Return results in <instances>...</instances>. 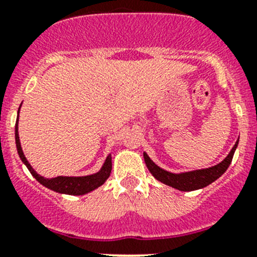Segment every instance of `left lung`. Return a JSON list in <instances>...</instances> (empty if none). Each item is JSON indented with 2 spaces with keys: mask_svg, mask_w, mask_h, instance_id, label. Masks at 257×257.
<instances>
[{
  "mask_svg": "<svg viewBox=\"0 0 257 257\" xmlns=\"http://www.w3.org/2000/svg\"><path fill=\"white\" fill-rule=\"evenodd\" d=\"M237 146H238V140L234 143V146L232 147L231 152L227 155V157L222 162L215 165V166L208 167V169L180 172V174H174V172L166 171V170L157 166L146 152H143V157H145L146 166L148 167V170H150V172L153 175L156 180L161 181L165 185L177 189L180 191H193L198 190V189H203L209 185V184L214 183L215 180L219 179L226 172V170L231 165Z\"/></svg>",
  "mask_w": 257,
  "mask_h": 257,
  "instance_id": "obj_1",
  "label": "left lung"
}]
</instances>
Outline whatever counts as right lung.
<instances>
[{
    "label": "right lung",
    "mask_w": 257,
    "mask_h": 257,
    "mask_svg": "<svg viewBox=\"0 0 257 257\" xmlns=\"http://www.w3.org/2000/svg\"><path fill=\"white\" fill-rule=\"evenodd\" d=\"M20 107H19L18 119H16L15 125L16 148H18V153L19 156H20L23 164L28 167L30 174L33 175L43 186H45V188L50 189V190L53 191H57V193L67 194V195H83V194L90 193V191L95 190V189H97L99 186H101L102 184L109 179L112 166L111 153L107 155L104 165H102L101 169H100L99 171L95 172V174L92 175H87V176H57L53 177V179H47V177L38 174V172L31 167V165L29 164V161L26 160L25 155H24L23 152V148H21L20 137H19V112H20Z\"/></svg>",
    "instance_id": "1"
}]
</instances>
